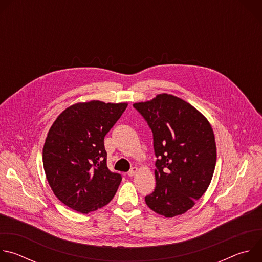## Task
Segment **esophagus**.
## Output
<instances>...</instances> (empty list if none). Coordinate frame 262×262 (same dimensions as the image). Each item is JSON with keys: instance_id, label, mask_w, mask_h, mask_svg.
Wrapping results in <instances>:
<instances>
[{"instance_id": "1", "label": "esophagus", "mask_w": 262, "mask_h": 262, "mask_svg": "<svg viewBox=\"0 0 262 262\" xmlns=\"http://www.w3.org/2000/svg\"><path fill=\"white\" fill-rule=\"evenodd\" d=\"M138 171H139V169H138L137 167H133V168L129 170V172H128V176H129V177L135 176V175L138 173Z\"/></svg>"}]
</instances>
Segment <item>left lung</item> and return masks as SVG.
<instances>
[{
	"mask_svg": "<svg viewBox=\"0 0 262 262\" xmlns=\"http://www.w3.org/2000/svg\"><path fill=\"white\" fill-rule=\"evenodd\" d=\"M150 126L158 158L157 185L145 197L147 206L165 217L191 209L211 181L216 146L207 118L191 103L162 93L134 103Z\"/></svg>",
	"mask_w": 262,
	"mask_h": 262,
	"instance_id": "left-lung-1",
	"label": "left lung"
}]
</instances>
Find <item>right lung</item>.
<instances>
[{
  "label": "right lung",
  "mask_w": 262,
  "mask_h": 262,
  "mask_svg": "<svg viewBox=\"0 0 262 262\" xmlns=\"http://www.w3.org/2000/svg\"><path fill=\"white\" fill-rule=\"evenodd\" d=\"M127 104L78 102L52 124L42 150L43 168L53 193L69 208L89 213L115 196L122 178L106 167L103 139Z\"/></svg>",
  "instance_id": "1"
}]
</instances>
